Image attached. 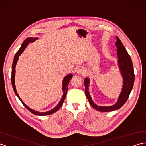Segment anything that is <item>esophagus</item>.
Wrapping results in <instances>:
<instances>
[{"label": "esophagus", "mask_w": 146, "mask_h": 146, "mask_svg": "<svg viewBox=\"0 0 146 146\" xmlns=\"http://www.w3.org/2000/svg\"><path fill=\"white\" fill-rule=\"evenodd\" d=\"M77 73L78 75H85L86 72L84 69L82 68H80L77 70Z\"/></svg>", "instance_id": "34e87169"}]
</instances>
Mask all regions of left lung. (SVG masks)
I'll use <instances>...</instances> for the list:
<instances>
[{
    "instance_id": "obj_1",
    "label": "left lung",
    "mask_w": 146,
    "mask_h": 146,
    "mask_svg": "<svg viewBox=\"0 0 146 146\" xmlns=\"http://www.w3.org/2000/svg\"><path fill=\"white\" fill-rule=\"evenodd\" d=\"M116 38L117 40L115 42L117 50V62L122 78H123V86H122L121 92L118 98L116 103L110 106H100L96 104L92 100L89 92V85L90 82L89 78L86 77L85 78L84 84L86 96L90 105L94 109L100 112H111L121 108L127 101L129 94L133 89L134 82H135V74H134L131 59L120 39L117 37H116Z\"/></svg>"
}]
</instances>
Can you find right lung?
Here are the masks:
<instances>
[{"mask_svg":"<svg viewBox=\"0 0 146 146\" xmlns=\"http://www.w3.org/2000/svg\"><path fill=\"white\" fill-rule=\"evenodd\" d=\"M38 38L37 37H28L27 38L26 40L23 42V43L22 44L20 48L19 49V50L17 52V53H16V54L15 55V57L13 59V64H12V69H11V85H12L13 88L14 92L16 94V95L17 96V97L18 98V99L21 101V102L23 103V104L24 105L25 107L29 111L33 113L34 115H50V114H52L54 112H56V111H58L60 108L61 107L62 104H63V102L66 98V96L67 94V91H68V84L69 83L72 77V74H68V76H66L64 78L63 80H62V92H63V94H62V96L61 98V99L60 100V101L59 102V103L58 104V105L55 107L54 108H53V109L50 110L49 111L47 112H38L36 111H34V110L31 109L29 107H28L24 102L22 101V100L20 98V97L19 96L18 93L17 92V90H16V86H15V67H16V64L17 63V61L19 59V56L22 54V53L24 52V50H25V48H26V46L29 45V43H33L34 41H35V40H37Z\"/></svg>","mask_w":146,"mask_h":146,"instance_id":"obj_1","label":"right lung"}]
</instances>
